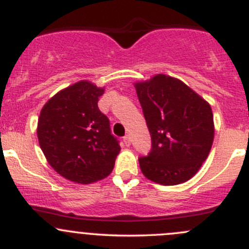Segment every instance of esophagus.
Wrapping results in <instances>:
<instances>
[{"label":"esophagus","mask_w":249,"mask_h":249,"mask_svg":"<svg viewBox=\"0 0 249 249\" xmlns=\"http://www.w3.org/2000/svg\"><path fill=\"white\" fill-rule=\"evenodd\" d=\"M124 143H125V145H126V147H129V145L131 144V139H130L129 135H126V136L124 137Z\"/></svg>","instance_id":"obj_1"}]
</instances>
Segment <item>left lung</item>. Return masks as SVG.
<instances>
[{
	"mask_svg": "<svg viewBox=\"0 0 249 249\" xmlns=\"http://www.w3.org/2000/svg\"><path fill=\"white\" fill-rule=\"evenodd\" d=\"M134 85L152 137V150L139 159L141 171L158 184L187 182L207 159L214 139L210 104L166 74Z\"/></svg>",
	"mask_w": 249,
	"mask_h": 249,
	"instance_id": "left-lung-1",
	"label": "left lung"
}]
</instances>
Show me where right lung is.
<instances>
[{
	"label": "right lung",
	"mask_w": 249,
	"mask_h": 249,
	"mask_svg": "<svg viewBox=\"0 0 249 249\" xmlns=\"http://www.w3.org/2000/svg\"><path fill=\"white\" fill-rule=\"evenodd\" d=\"M104 92V88L80 80L48 100L38 118L37 137L47 161L79 184L106 178L120 152L108 118L97 106Z\"/></svg>",
	"instance_id": "obj_1"
}]
</instances>
